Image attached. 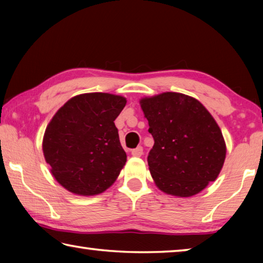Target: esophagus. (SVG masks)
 Segmentation results:
<instances>
[{
  "mask_svg": "<svg viewBox=\"0 0 263 263\" xmlns=\"http://www.w3.org/2000/svg\"><path fill=\"white\" fill-rule=\"evenodd\" d=\"M142 153H144V149H142L141 146H138L137 148L131 151V154L133 155V157H141Z\"/></svg>",
  "mask_w": 263,
  "mask_h": 263,
  "instance_id": "34e87169",
  "label": "esophagus"
}]
</instances>
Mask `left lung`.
I'll return each mask as SVG.
<instances>
[{"label":"left lung","mask_w":263,"mask_h":263,"mask_svg":"<svg viewBox=\"0 0 263 263\" xmlns=\"http://www.w3.org/2000/svg\"><path fill=\"white\" fill-rule=\"evenodd\" d=\"M154 139L147 162L163 193L190 197L219 175L226 146L218 124L202 103L180 92L140 101Z\"/></svg>","instance_id":"8db88e82"}]
</instances>
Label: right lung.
Masks as SVG:
<instances>
[{"label": "right lung", "instance_id": "obj_1", "mask_svg": "<svg viewBox=\"0 0 263 263\" xmlns=\"http://www.w3.org/2000/svg\"><path fill=\"white\" fill-rule=\"evenodd\" d=\"M126 104L122 96L90 92L75 96L48 124L43 152L54 179L77 195L103 193L126 162L115 119Z\"/></svg>", "mask_w": 263, "mask_h": 263}]
</instances>
